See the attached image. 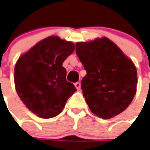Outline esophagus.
Returning a JSON list of instances; mask_svg holds the SVG:
<instances>
[{"label": "esophagus", "instance_id": "34e87169", "mask_svg": "<svg viewBox=\"0 0 150 150\" xmlns=\"http://www.w3.org/2000/svg\"><path fill=\"white\" fill-rule=\"evenodd\" d=\"M75 85V88H77L78 90H80V88H81V83H79V82H78V83H76L74 84Z\"/></svg>", "mask_w": 150, "mask_h": 150}]
</instances>
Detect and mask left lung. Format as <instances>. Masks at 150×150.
<instances>
[{"label":"left lung","mask_w":150,"mask_h":150,"mask_svg":"<svg viewBox=\"0 0 150 150\" xmlns=\"http://www.w3.org/2000/svg\"><path fill=\"white\" fill-rule=\"evenodd\" d=\"M76 53L87 71L81 86L91 112L103 119L124 112L137 91L133 61L105 37L77 42Z\"/></svg>","instance_id":"left-lung-1"}]
</instances>
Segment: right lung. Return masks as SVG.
Listing matches in <instances>:
<instances>
[{
	"label": "right lung",
	"instance_id": "add662e5",
	"mask_svg": "<svg viewBox=\"0 0 150 150\" xmlns=\"http://www.w3.org/2000/svg\"><path fill=\"white\" fill-rule=\"evenodd\" d=\"M72 42L50 36L20 56L15 66L16 93L26 107L39 118H51L64 108L77 89L66 80L63 62L72 53Z\"/></svg>",
	"mask_w": 150,
	"mask_h": 150
}]
</instances>
